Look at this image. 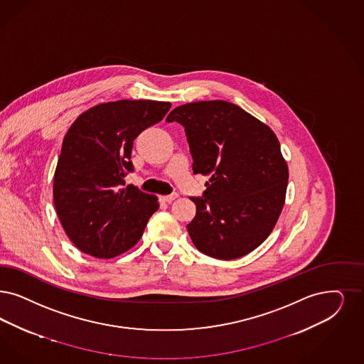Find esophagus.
<instances>
[{"mask_svg":"<svg viewBox=\"0 0 364 364\" xmlns=\"http://www.w3.org/2000/svg\"><path fill=\"white\" fill-rule=\"evenodd\" d=\"M176 198H178V194L174 193V194H170V196H163L162 201L168 202V203H171L173 201H176Z\"/></svg>","mask_w":364,"mask_h":364,"instance_id":"1","label":"esophagus"}]
</instances>
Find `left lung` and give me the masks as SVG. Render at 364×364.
<instances>
[{
	"instance_id": "left-lung-1",
	"label": "left lung",
	"mask_w": 364,
	"mask_h": 364,
	"mask_svg": "<svg viewBox=\"0 0 364 364\" xmlns=\"http://www.w3.org/2000/svg\"><path fill=\"white\" fill-rule=\"evenodd\" d=\"M167 122L185 127L193 173L209 176L188 224L205 255L232 260L269 237L282 212L289 168L274 131L244 109L221 100L171 110Z\"/></svg>"
}]
</instances>
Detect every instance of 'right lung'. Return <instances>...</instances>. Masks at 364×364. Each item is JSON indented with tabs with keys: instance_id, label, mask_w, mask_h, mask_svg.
Returning a JSON list of instances; mask_svg holds the SVG:
<instances>
[{
	"instance_id": "add662e5",
	"label": "right lung",
	"mask_w": 364,
	"mask_h": 364,
	"mask_svg": "<svg viewBox=\"0 0 364 364\" xmlns=\"http://www.w3.org/2000/svg\"><path fill=\"white\" fill-rule=\"evenodd\" d=\"M170 102L122 100L87 109L63 139L54 176L56 215L73 244L87 255L110 259L143 236L158 198L129 185L134 140L162 122Z\"/></svg>"
}]
</instances>
